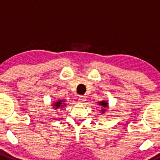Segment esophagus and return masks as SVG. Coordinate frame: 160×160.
<instances>
[{
    "mask_svg": "<svg viewBox=\"0 0 160 160\" xmlns=\"http://www.w3.org/2000/svg\"><path fill=\"white\" fill-rule=\"evenodd\" d=\"M79 101H80V103H81V104L84 103L85 101H86V97H85V96H80V97H79Z\"/></svg>",
    "mask_w": 160,
    "mask_h": 160,
    "instance_id": "obj_1",
    "label": "esophagus"
}]
</instances>
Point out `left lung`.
<instances>
[{
	"label": "left lung",
	"mask_w": 160,
	"mask_h": 160,
	"mask_svg": "<svg viewBox=\"0 0 160 160\" xmlns=\"http://www.w3.org/2000/svg\"><path fill=\"white\" fill-rule=\"evenodd\" d=\"M99 104V105H101L102 108H108V105L107 101H101V102H99V104ZM101 111H102V114H103V113L105 111V109H102V110H101Z\"/></svg>",
	"instance_id": "left-lung-1"
}]
</instances>
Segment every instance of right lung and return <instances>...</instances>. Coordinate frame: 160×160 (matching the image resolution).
Masks as SVG:
<instances>
[{
    "label": "right lung",
    "mask_w": 160,
    "mask_h": 160,
    "mask_svg": "<svg viewBox=\"0 0 160 160\" xmlns=\"http://www.w3.org/2000/svg\"><path fill=\"white\" fill-rule=\"evenodd\" d=\"M63 101H56V102H54V104H52L53 108H54L55 110H56V109H59V108L64 107V105H65V104H63Z\"/></svg>",
    "instance_id": "1"
}]
</instances>
